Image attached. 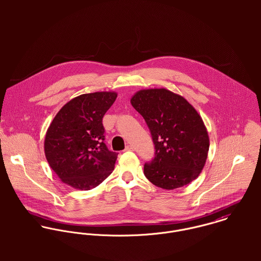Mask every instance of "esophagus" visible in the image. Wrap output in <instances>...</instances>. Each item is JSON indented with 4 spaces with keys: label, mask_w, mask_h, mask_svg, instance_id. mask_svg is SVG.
Returning <instances> with one entry per match:
<instances>
[{
    "label": "esophagus",
    "mask_w": 261,
    "mask_h": 261,
    "mask_svg": "<svg viewBox=\"0 0 261 261\" xmlns=\"http://www.w3.org/2000/svg\"><path fill=\"white\" fill-rule=\"evenodd\" d=\"M134 149V147L132 146V145H127L126 147H125V150H133Z\"/></svg>",
    "instance_id": "34e87169"
}]
</instances>
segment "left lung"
<instances>
[{"mask_svg":"<svg viewBox=\"0 0 261 261\" xmlns=\"http://www.w3.org/2000/svg\"><path fill=\"white\" fill-rule=\"evenodd\" d=\"M130 103L145 118L154 144L155 155L144 167L149 182L174 190L197 179L206 164L210 141L194 107L166 88L141 89Z\"/></svg>","mask_w":261,"mask_h":261,"instance_id":"left-lung-1","label":"left lung"}]
</instances>
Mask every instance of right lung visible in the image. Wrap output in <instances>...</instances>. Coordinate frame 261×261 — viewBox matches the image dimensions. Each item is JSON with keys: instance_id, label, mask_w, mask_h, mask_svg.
I'll list each match as a JSON object with an SVG mask.
<instances>
[{"instance_id": "obj_1", "label": "right lung", "mask_w": 261, "mask_h": 261, "mask_svg": "<svg viewBox=\"0 0 261 261\" xmlns=\"http://www.w3.org/2000/svg\"><path fill=\"white\" fill-rule=\"evenodd\" d=\"M114 91L76 96L57 112L44 141L50 168L76 190L87 191L102 183L113 171L117 152L107 148L102 117L116 99Z\"/></svg>"}]
</instances>
